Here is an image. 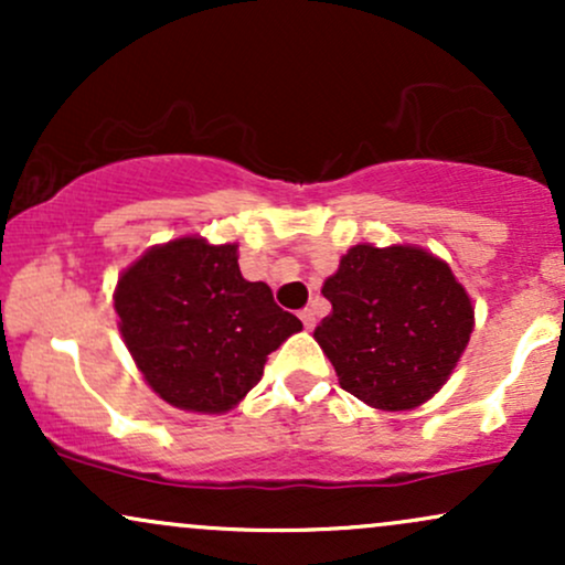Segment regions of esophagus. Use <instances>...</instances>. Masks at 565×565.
<instances>
[{
  "label": "esophagus",
  "mask_w": 565,
  "mask_h": 565,
  "mask_svg": "<svg viewBox=\"0 0 565 565\" xmlns=\"http://www.w3.org/2000/svg\"><path fill=\"white\" fill-rule=\"evenodd\" d=\"M300 321L305 329H313L316 327V310L313 308H302L300 310Z\"/></svg>",
  "instance_id": "esophagus-1"
}]
</instances>
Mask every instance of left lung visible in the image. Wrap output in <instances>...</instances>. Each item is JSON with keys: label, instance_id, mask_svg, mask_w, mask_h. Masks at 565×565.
I'll list each match as a JSON object with an SVG mask.
<instances>
[{"label": "left lung", "instance_id": "1", "mask_svg": "<svg viewBox=\"0 0 565 565\" xmlns=\"http://www.w3.org/2000/svg\"><path fill=\"white\" fill-rule=\"evenodd\" d=\"M316 327L342 391L380 412L430 401L468 348L476 310L449 263L412 244H355L323 281Z\"/></svg>", "mask_w": 565, "mask_h": 565}]
</instances>
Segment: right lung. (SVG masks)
Segmentation results:
<instances>
[{
    "instance_id": "1",
    "label": "right lung",
    "mask_w": 565,
    "mask_h": 565,
    "mask_svg": "<svg viewBox=\"0 0 565 565\" xmlns=\"http://www.w3.org/2000/svg\"><path fill=\"white\" fill-rule=\"evenodd\" d=\"M121 340L148 387L183 412L225 414L302 329L263 281L238 270V244L201 236L151 246L114 289Z\"/></svg>"
}]
</instances>
